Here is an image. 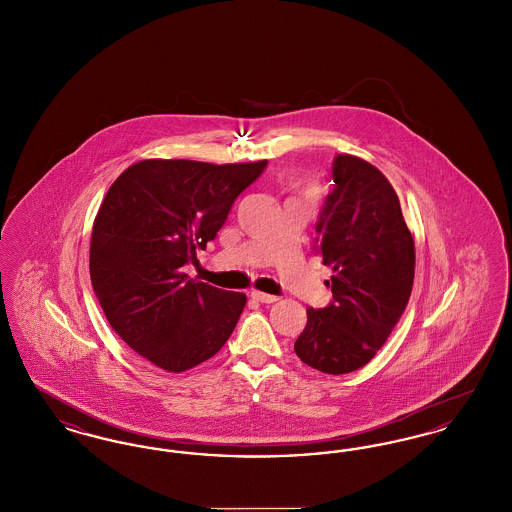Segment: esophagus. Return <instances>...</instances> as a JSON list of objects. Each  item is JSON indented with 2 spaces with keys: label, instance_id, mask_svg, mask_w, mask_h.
<instances>
[{
  "label": "esophagus",
  "instance_id": "1",
  "mask_svg": "<svg viewBox=\"0 0 512 512\" xmlns=\"http://www.w3.org/2000/svg\"><path fill=\"white\" fill-rule=\"evenodd\" d=\"M251 299H255V301H259V303H274V301H278L276 295L263 292H251Z\"/></svg>",
  "mask_w": 512,
  "mask_h": 512
}]
</instances>
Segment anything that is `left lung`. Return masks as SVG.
Masks as SVG:
<instances>
[{"mask_svg": "<svg viewBox=\"0 0 512 512\" xmlns=\"http://www.w3.org/2000/svg\"><path fill=\"white\" fill-rule=\"evenodd\" d=\"M334 190L317 222V249L332 268V301L307 309L295 355L324 374L365 366L390 338L414 280V242L390 180L353 155H336Z\"/></svg>", "mask_w": 512, "mask_h": 512, "instance_id": "obj_1", "label": "left lung"}]
</instances>
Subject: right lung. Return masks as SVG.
<instances>
[{
    "label": "right lung",
    "mask_w": 512,
    "mask_h": 512,
    "mask_svg": "<svg viewBox=\"0 0 512 512\" xmlns=\"http://www.w3.org/2000/svg\"><path fill=\"white\" fill-rule=\"evenodd\" d=\"M267 161L211 165L146 159L113 182L94 220L90 276L113 330L138 355L184 372L217 355L244 311V293L188 278Z\"/></svg>",
    "instance_id": "1"
}]
</instances>
